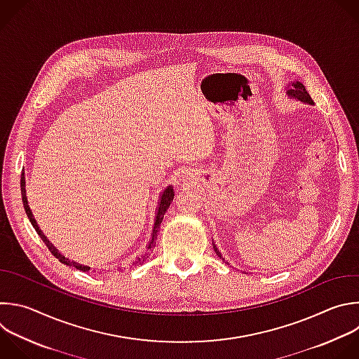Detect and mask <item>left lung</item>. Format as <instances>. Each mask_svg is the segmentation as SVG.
Here are the masks:
<instances>
[{
	"label": "left lung",
	"mask_w": 359,
	"mask_h": 359,
	"mask_svg": "<svg viewBox=\"0 0 359 359\" xmlns=\"http://www.w3.org/2000/svg\"><path fill=\"white\" fill-rule=\"evenodd\" d=\"M287 95L289 97H292V98H296V100H299V101H302V102H306V104H314L313 102V100H311V97H310V94L307 93V90H306V87L303 86V83H300V81H293L290 86H289V88H287ZM214 251H215V254L219 257V259L222 258V255H221V252L217 250V247L214 245ZM222 261H224V258H222Z\"/></svg>",
	"instance_id": "8db88e82"
}]
</instances>
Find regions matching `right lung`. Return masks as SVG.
<instances>
[{
	"label": "right lung",
	"instance_id": "obj_1",
	"mask_svg": "<svg viewBox=\"0 0 359 359\" xmlns=\"http://www.w3.org/2000/svg\"><path fill=\"white\" fill-rule=\"evenodd\" d=\"M21 194H22V203H24V208H25V212H27V215H28V218H29V221H31V224L34 225V228H35V231L38 232V235L42 238V241L46 244V247H48V250L52 252V255L53 257H56L62 264H65V265H69V266H74L76 269H79V271H83V272H87V271H90V268L88 266H84V265H80V264H77V262H73V261H69L67 258H65L62 254H59V251L52 245V243L48 240V238L45 236V233L39 229V225H38V222L35 221V218H34V214H32V211H31V208H29V205H28V200H27V190H25V176H24V173H22V176H21ZM173 197H175V191H173V187L172 186H168L165 190H163V193H162V196H161V198H159V207H158V212H156V215H155V224H154V229H152V238H151V241H149V244L147 245V248L149 250V251H152L154 248H155V240H156V232L159 231V226H161V222L163 221V215H165V212L168 211V208H169V205H170V203L173 201ZM138 261H141V259H138ZM141 264V262H140ZM133 266H134V264H133ZM135 266H137V264H135Z\"/></svg>",
	"mask_w": 359,
	"mask_h": 359
}]
</instances>
